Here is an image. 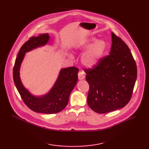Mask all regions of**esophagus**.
<instances>
[{
  "mask_svg": "<svg viewBox=\"0 0 149 149\" xmlns=\"http://www.w3.org/2000/svg\"><path fill=\"white\" fill-rule=\"evenodd\" d=\"M78 77H79V80H83L85 78V74L83 72H79L78 74Z\"/></svg>",
  "mask_w": 149,
  "mask_h": 149,
  "instance_id": "obj_1",
  "label": "esophagus"
}]
</instances>
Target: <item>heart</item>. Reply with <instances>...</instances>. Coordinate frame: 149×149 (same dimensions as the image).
Wrapping results in <instances>:
<instances>
[{"label":"heart","instance_id":"obj_1","mask_svg":"<svg viewBox=\"0 0 149 149\" xmlns=\"http://www.w3.org/2000/svg\"><path fill=\"white\" fill-rule=\"evenodd\" d=\"M107 48L105 40L100 39L97 41L95 37H91L82 46L77 48L76 50H85L86 52L81 58L82 63L87 67L92 68L97 65L103 57Z\"/></svg>","mask_w":149,"mask_h":149}]
</instances>
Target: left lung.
Segmentation results:
<instances>
[{
	"instance_id": "obj_1",
	"label": "left lung",
	"mask_w": 149,
	"mask_h": 149,
	"mask_svg": "<svg viewBox=\"0 0 149 149\" xmlns=\"http://www.w3.org/2000/svg\"><path fill=\"white\" fill-rule=\"evenodd\" d=\"M109 56L91 69H86L89 84L88 104L98 113H105L126 106L132 97L137 77L135 61L127 45L112 33Z\"/></svg>"
}]
</instances>
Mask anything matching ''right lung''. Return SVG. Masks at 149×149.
Returning a JSON list of instances; mask_svg holds the SVG:
<instances>
[{"instance_id":"add662e5","label":"right lung","mask_w":149,"mask_h":149,"mask_svg":"<svg viewBox=\"0 0 149 149\" xmlns=\"http://www.w3.org/2000/svg\"><path fill=\"white\" fill-rule=\"evenodd\" d=\"M48 33L31 37L21 47L13 68V79L23 102L31 110L37 113L52 114L65 108L69 95L78 80L79 69L69 67L61 69L54 85L49 92L42 96H35L23 85L20 77V68L26 52L45 46L49 40Z\"/></svg>"}]
</instances>
